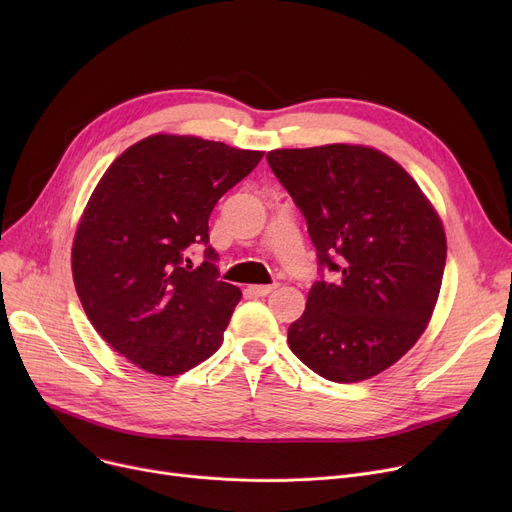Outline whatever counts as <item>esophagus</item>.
<instances>
[{"mask_svg": "<svg viewBox=\"0 0 512 512\" xmlns=\"http://www.w3.org/2000/svg\"><path fill=\"white\" fill-rule=\"evenodd\" d=\"M276 288V284H257V286H249L247 292L253 294V297H267L272 290Z\"/></svg>", "mask_w": 512, "mask_h": 512, "instance_id": "1", "label": "esophagus"}]
</instances>
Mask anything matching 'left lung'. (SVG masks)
Instances as JSON below:
<instances>
[{
    "mask_svg": "<svg viewBox=\"0 0 512 512\" xmlns=\"http://www.w3.org/2000/svg\"><path fill=\"white\" fill-rule=\"evenodd\" d=\"M267 164L305 215L319 265L307 309L288 328L290 351L330 382L378 375L434 313L446 265L438 213L394 159L369 147L276 149Z\"/></svg>",
    "mask_w": 512,
    "mask_h": 512,
    "instance_id": "1",
    "label": "left lung"
}]
</instances>
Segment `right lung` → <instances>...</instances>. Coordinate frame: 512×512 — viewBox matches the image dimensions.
<instances>
[{
  "label": "right lung",
  "mask_w": 512,
  "mask_h": 512,
  "mask_svg": "<svg viewBox=\"0 0 512 512\" xmlns=\"http://www.w3.org/2000/svg\"><path fill=\"white\" fill-rule=\"evenodd\" d=\"M261 151L153 134L128 147L93 191L72 247V276L99 336L130 363L178 375L209 359L242 292L220 280L209 215ZM206 247L192 270L185 251Z\"/></svg>",
  "instance_id": "right-lung-1"
}]
</instances>
